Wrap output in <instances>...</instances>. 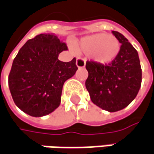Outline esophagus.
I'll use <instances>...</instances> for the list:
<instances>
[{"label":"esophagus","instance_id":"34e87169","mask_svg":"<svg viewBox=\"0 0 154 154\" xmlns=\"http://www.w3.org/2000/svg\"><path fill=\"white\" fill-rule=\"evenodd\" d=\"M76 65L77 66V68H84L85 67V60L81 57H78L76 61Z\"/></svg>","mask_w":154,"mask_h":154}]
</instances>
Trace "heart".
Wrapping results in <instances>:
<instances>
[{
    "mask_svg": "<svg viewBox=\"0 0 154 154\" xmlns=\"http://www.w3.org/2000/svg\"><path fill=\"white\" fill-rule=\"evenodd\" d=\"M77 47L84 53L89 54L96 64L107 65L116 58L121 44L115 36L99 32L82 38L77 43Z\"/></svg>",
    "mask_w": 154,
    "mask_h": 154,
    "instance_id": "obj_1",
    "label": "heart"
}]
</instances>
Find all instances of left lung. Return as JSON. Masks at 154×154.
Listing matches in <instances>:
<instances>
[{
    "label": "left lung",
    "instance_id": "obj_1",
    "mask_svg": "<svg viewBox=\"0 0 154 154\" xmlns=\"http://www.w3.org/2000/svg\"><path fill=\"white\" fill-rule=\"evenodd\" d=\"M112 33L122 44L116 58L109 65L87 62L85 82L92 103L109 112L122 110L136 97L141 85V67L137 51L120 32Z\"/></svg>",
    "mask_w": 154,
    "mask_h": 154
}]
</instances>
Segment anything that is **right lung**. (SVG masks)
Masks as SVG:
<instances>
[{"instance_id":"1","label":"right lung","mask_w":154,"mask_h":154,"mask_svg":"<svg viewBox=\"0 0 154 154\" xmlns=\"http://www.w3.org/2000/svg\"><path fill=\"white\" fill-rule=\"evenodd\" d=\"M67 50L54 33H42L29 39L12 64L8 86L13 100L24 113L33 117L51 114L60 105L64 82L77 70L76 58L58 60Z\"/></svg>"}]
</instances>
